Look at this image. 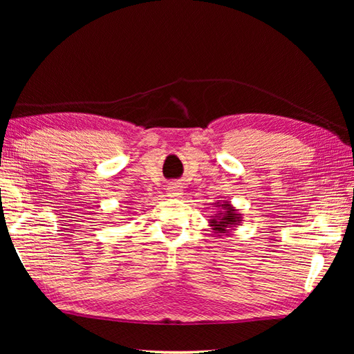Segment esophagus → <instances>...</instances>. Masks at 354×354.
I'll return each mask as SVG.
<instances>
[{
	"instance_id": "34e87169",
	"label": "esophagus",
	"mask_w": 354,
	"mask_h": 354,
	"mask_svg": "<svg viewBox=\"0 0 354 354\" xmlns=\"http://www.w3.org/2000/svg\"><path fill=\"white\" fill-rule=\"evenodd\" d=\"M167 192H169V196H171V198H181V196H183L181 185L176 184V183H171V184L169 185Z\"/></svg>"
}]
</instances>
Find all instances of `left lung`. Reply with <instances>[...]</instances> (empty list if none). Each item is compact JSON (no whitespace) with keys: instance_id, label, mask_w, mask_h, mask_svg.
Instances as JSON below:
<instances>
[{"instance_id":"8db88e82","label":"left lung","mask_w":354,"mask_h":354,"mask_svg":"<svg viewBox=\"0 0 354 354\" xmlns=\"http://www.w3.org/2000/svg\"><path fill=\"white\" fill-rule=\"evenodd\" d=\"M216 214L209 216L208 223L217 237H228L242 223V214L230 201H217L213 204Z\"/></svg>"}]
</instances>
